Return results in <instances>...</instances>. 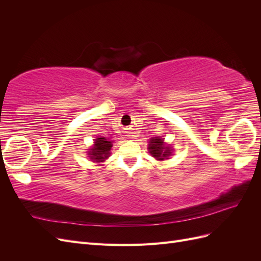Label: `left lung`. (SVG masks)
<instances>
[{"label": "left lung", "instance_id": "8db88e82", "mask_svg": "<svg viewBox=\"0 0 261 261\" xmlns=\"http://www.w3.org/2000/svg\"><path fill=\"white\" fill-rule=\"evenodd\" d=\"M149 150L150 153L156 158V160H164L171 153L170 149L168 147H164L163 139H161L160 137H154L150 139Z\"/></svg>", "mask_w": 261, "mask_h": 261}]
</instances>
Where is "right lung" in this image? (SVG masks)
I'll return each instance as SVG.
<instances>
[{"label": "right lung", "instance_id": "right-lung-1", "mask_svg": "<svg viewBox=\"0 0 261 261\" xmlns=\"http://www.w3.org/2000/svg\"><path fill=\"white\" fill-rule=\"evenodd\" d=\"M112 141L107 140L105 137H99L94 141V146L91 148L89 155L92 160L97 162H102L107 159L109 151L111 150Z\"/></svg>", "mask_w": 261, "mask_h": 261}]
</instances>
